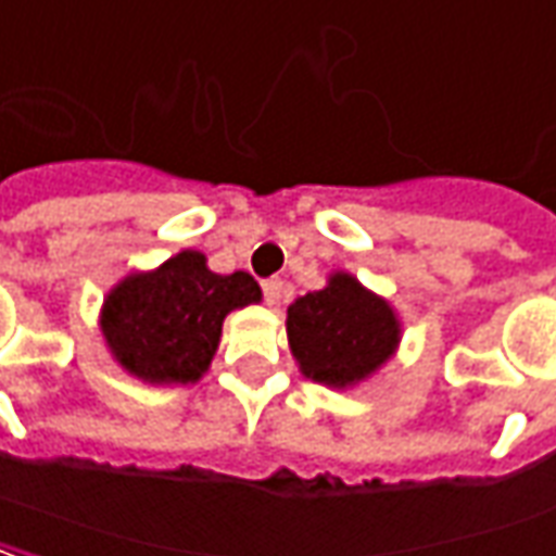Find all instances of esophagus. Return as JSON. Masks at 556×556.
<instances>
[{
	"mask_svg": "<svg viewBox=\"0 0 556 556\" xmlns=\"http://www.w3.org/2000/svg\"><path fill=\"white\" fill-rule=\"evenodd\" d=\"M281 293H285V281H281V278H266V281H263V299H266L269 305H278V302H281Z\"/></svg>",
	"mask_w": 556,
	"mask_h": 556,
	"instance_id": "34e87169",
	"label": "esophagus"
}]
</instances>
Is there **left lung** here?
<instances>
[{"instance_id":"obj_1","label":"left lung","mask_w":556,"mask_h":556,"mask_svg":"<svg viewBox=\"0 0 556 556\" xmlns=\"http://www.w3.org/2000/svg\"><path fill=\"white\" fill-rule=\"evenodd\" d=\"M290 350L305 377L350 386L380 368L397 344V320L383 299L344 271L287 311Z\"/></svg>"}]
</instances>
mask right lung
Listing matches in <instances>:
<instances>
[{
    "label": "right lung",
    "mask_w": 556,
    "mask_h": 556,
    "mask_svg": "<svg viewBox=\"0 0 556 556\" xmlns=\"http://www.w3.org/2000/svg\"><path fill=\"white\" fill-rule=\"evenodd\" d=\"M260 302L248 271L215 275L182 251L149 275L125 278L104 302L101 332L113 356L149 383H194L218 350L224 317Z\"/></svg>",
    "instance_id": "1"
}]
</instances>
